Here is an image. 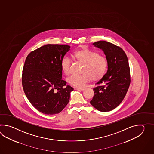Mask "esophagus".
Wrapping results in <instances>:
<instances>
[{
  "instance_id": "esophagus-1",
  "label": "esophagus",
  "mask_w": 154,
  "mask_h": 154,
  "mask_svg": "<svg viewBox=\"0 0 154 154\" xmlns=\"http://www.w3.org/2000/svg\"><path fill=\"white\" fill-rule=\"evenodd\" d=\"M76 90H81V91H82V90H85V88H76Z\"/></svg>"
}]
</instances>
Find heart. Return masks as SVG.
Masks as SVG:
<instances>
[{"label":"heart","mask_w":154,"mask_h":154,"mask_svg":"<svg viewBox=\"0 0 154 154\" xmlns=\"http://www.w3.org/2000/svg\"><path fill=\"white\" fill-rule=\"evenodd\" d=\"M72 58L82 64V74L71 76L67 80L70 85L76 88L83 86L90 80L93 82L100 80L107 68V60L105 56L86 48L75 51L72 54ZM70 68V59L68 58H63L60 63V68L65 75H69Z\"/></svg>","instance_id":"1"}]
</instances>
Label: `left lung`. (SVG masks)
I'll list each match as a JSON object with an SVG mask.
<instances>
[{
  "mask_svg": "<svg viewBox=\"0 0 154 154\" xmlns=\"http://www.w3.org/2000/svg\"><path fill=\"white\" fill-rule=\"evenodd\" d=\"M93 45L105 53L108 70L93 88L94 96L90 103L100 111H110L120 105L130 86L128 58L120 47L112 43L100 41Z\"/></svg>",
  "mask_w": 154,
  "mask_h": 154,
  "instance_id": "8db88e82",
  "label": "left lung"
}]
</instances>
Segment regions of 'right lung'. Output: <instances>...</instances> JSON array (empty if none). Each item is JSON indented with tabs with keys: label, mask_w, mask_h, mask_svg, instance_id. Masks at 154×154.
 Segmentation results:
<instances>
[{
	"label": "right lung",
	"mask_w": 154,
	"mask_h": 154,
	"mask_svg": "<svg viewBox=\"0 0 154 154\" xmlns=\"http://www.w3.org/2000/svg\"><path fill=\"white\" fill-rule=\"evenodd\" d=\"M66 45H46L29 53L23 69V91L31 105L46 115L59 113L69 102L72 87L62 79L60 63Z\"/></svg>",
	"instance_id": "add662e5"
}]
</instances>
